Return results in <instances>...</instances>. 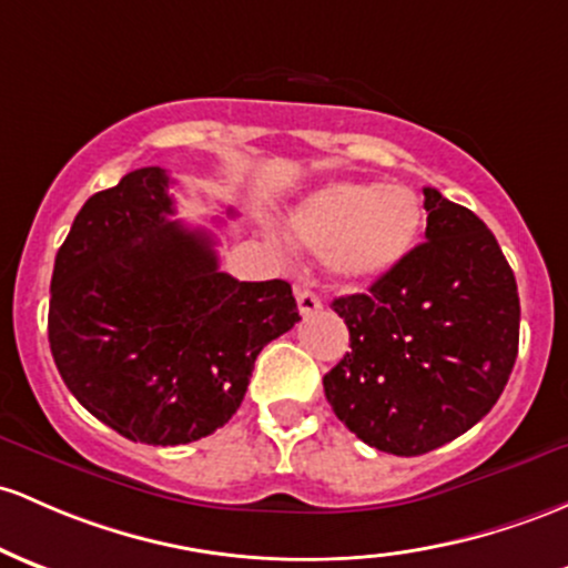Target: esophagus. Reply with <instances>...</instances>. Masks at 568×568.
Here are the masks:
<instances>
[{"label": "esophagus", "instance_id": "obj_1", "mask_svg": "<svg viewBox=\"0 0 568 568\" xmlns=\"http://www.w3.org/2000/svg\"><path fill=\"white\" fill-rule=\"evenodd\" d=\"M296 304H298V313L304 317L315 315L317 310H323V302L313 294V291H296Z\"/></svg>", "mask_w": 568, "mask_h": 568}]
</instances>
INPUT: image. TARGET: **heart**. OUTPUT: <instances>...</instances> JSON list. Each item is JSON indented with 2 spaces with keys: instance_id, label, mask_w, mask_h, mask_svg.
<instances>
[{
  "instance_id": "b5f03b06",
  "label": "heart",
  "mask_w": 568,
  "mask_h": 568,
  "mask_svg": "<svg viewBox=\"0 0 568 568\" xmlns=\"http://www.w3.org/2000/svg\"><path fill=\"white\" fill-rule=\"evenodd\" d=\"M423 229V204L407 185L336 180L310 193L291 213V240L328 255L347 283H372L402 266Z\"/></svg>"
}]
</instances>
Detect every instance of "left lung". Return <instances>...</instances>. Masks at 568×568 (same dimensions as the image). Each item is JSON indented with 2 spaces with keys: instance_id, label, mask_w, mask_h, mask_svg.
Instances as JSON below:
<instances>
[{
  "instance_id": "left-lung-1",
  "label": "left lung",
  "mask_w": 568,
  "mask_h": 568,
  "mask_svg": "<svg viewBox=\"0 0 568 568\" xmlns=\"http://www.w3.org/2000/svg\"><path fill=\"white\" fill-rule=\"evenodd\" d=\"M426 242L334 298L351 353L323 377L334 415L369 447L423 456L469 432L517 358L520 298L496 236L471 210L423 189Z\"/></svg>"
}]
</instances>
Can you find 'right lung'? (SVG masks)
<instances>
[{"instance_id": "obj_1", "label": "right lung", "mask_w": 568, "mask_h": 568, "mask_svg": "<svg viewBox=\"0 0 568 568\" xmlns=\"http://www.w3.org/2000/svg\"><path fill=\"white\" fill-rule=\"evenodd\" d=\"M172 178L129 172L93 193L55 253L48 339L72 396L112 432L189 445L229 423L255 355L298 317L285 280L217 270L215 236L170 221Z\"/></svg>"}]
</instances>
